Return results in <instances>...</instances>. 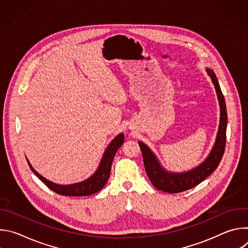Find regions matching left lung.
Instances as JSON below:
<instances>
[{
  "instance_id": "8db88e82",
  "label": "left lung",
  "mask_w": 248,
  "mask_h": 248,
  "mask_svg": "<svg viewBox=\"0 0 248 248\" xmlns=\"http://www.w3.org/2000/svg\"><path fill=\"white\" fill-rule=\"evenodd\" d=\"M206 72L211 78L212 82L215 85L221 109L220 124L217 138L213 148H212L206 160L198 167L186 172L178 173L167 171L162 168V166L160 165L159 161L157 160L154 153L150 150V148L143 142H141V141L138 142L141 152H142L145 170L150 182L157 189L162 190L164 192L178 193L196 186L218 168L224 155L226 147V130L228 122L226 102L216 75L214 74L213 70L210 68H206Z\"/></svg>"
}]
</instances>
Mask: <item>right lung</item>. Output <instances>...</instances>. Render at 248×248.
Masks as SVG:
<instances>
[{
    "label": "right lung",
    "mask_w": 248,
    "mask_h": 248,
    "mask_svg": "<svg viewBox=\"0 0 248 248\" xmlns=\"http://www.w3.org/2000/svg\"><path fill=\"white\" fill-rule=\"evenodd\" d=\"M124 141V133H120L118 136H116L112 142L109 144V146L106 149L101 163L95 171L93 175H91L89 179H87L84 182L74 184V185H68V186H62L54 184L48 180H46L44 176H42L40 173H38L35 170L32 166L30 165L29 161L27 160V163L30 167V170L37 175V178L41 180L43 184H45L48 188L55 191L58 194L64 195V196H87L92 195L99 190H101L106 183L108 182L110 178V172H111V167L113 159L118 151V149L123 145Z\"/></svg>",
    "instance_id": "obj_1"
}]
</instances>
